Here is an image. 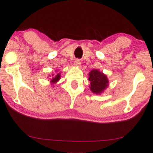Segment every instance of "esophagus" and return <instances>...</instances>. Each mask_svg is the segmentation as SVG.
<instances>
[{
	"label": "esophagus",
	"instance_id": "1",
	"mask_svg": "<svg viewBox=\"0 0 153 153\" xmlns=\"http://www.w3.org/2000/svg\"><path fill=\"white\" fill-rule=\"evenodd\" d=\"M80 59H76V60H75V62H74V65L75 66H80Z\"/></svg>",
	"mask_w": 153,
	"mask_h": 153
}]
</instances>
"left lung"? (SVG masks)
Returning a JSON list of instances; mask_svg holds the SVG:
<instances>
[{
  "mask_svg": "<svg viewBox=\"0 0 153 153\" xmlns=\"http://www.w3.org/2000/svg\"><path fill=\"white\" fill-rule=\"evenodd\" d=\"M89 81L90 83V89L96 94L103 91L108 85V80L106 75L98 70H92L89 73Z\"/></svg>",
  "mask_w": 153,
  "mask_h": 153,
  "instance_id": "8db88e82",
  "label": "left lung"
}]
</instances>
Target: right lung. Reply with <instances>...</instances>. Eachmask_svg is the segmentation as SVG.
<instances>
[{
    "mask_svg": "<svg viewBox=\"0 0 153 153\" xmlns=\"http://www.w3.org/2000/svg\"><path fill=\"white\" fill-rule=\"evenodd\" d=\"M59 79H60V74H59V73H58V74L55 75L54 78H52V80H51V82H52V83H55V82H57V81L59 80Z\"/></svg>",
    "mask_w": 153,
    "mask_h": 153,
    "instance_id": "right-lung-1",
    "label": "right lung"
}]
</instances>
